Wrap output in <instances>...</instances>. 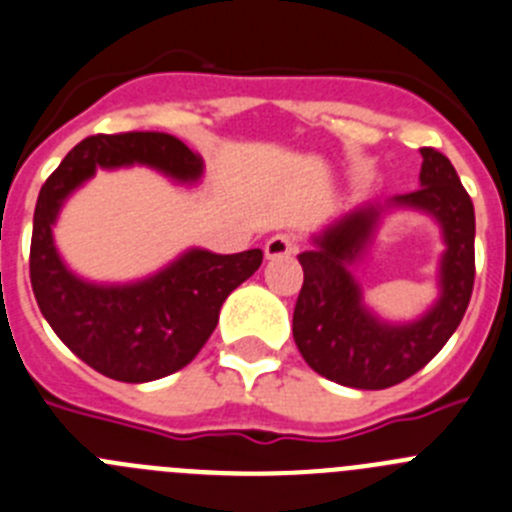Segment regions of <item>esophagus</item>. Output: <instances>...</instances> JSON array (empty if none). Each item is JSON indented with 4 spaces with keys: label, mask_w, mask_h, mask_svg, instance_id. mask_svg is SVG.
Returning <instances> with one entry per match:
<instances>
[{
    "label": "esophagus",
    "mask_w": 512,
    "mask_h": 512,
    "mask_svg": "<svg viewBox=\"0 0 512 512\" xmlns=\"http://www.w3.org/2000/svg\"><path fill=\"white\" fill-rule=\"evenodd\" d=\"M295 252V240L290 234H275L265 245L267 260H280V257H290Z\"/></svg>",
    "instance_id": "esophagus-1"
}]
</instances>
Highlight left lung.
Wrapping results in <instances>:
<instances>
[{
  "label": "left lung",
  "instance_id": "8db88e82",
  "mask_svg": "<svg viewBox=\"0 0 512 512\" xmlns=\"http://www.w3.org/2000/svg\"><path fill=\"white\" fill-rule=\"evenodd\" d=\"M419 189L366 202L333 219L300 252L303 288L293 313V338L305 364L351 389H389L432 361L460 326L475 283V209L450 159L419 148ZM394 208L432 216L443 232L438 300L414 322L391 324L374 314L350 267L373 244Z\"/></svg>",
  "mask_w": 512,
  "mask_h": 512
}]
</instances>
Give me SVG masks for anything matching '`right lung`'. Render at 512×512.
Segmentation results:
<instances>
[{"label": "right lung", "instance_id": "add662e5", "mask_svg": "<svg viewBox=\"0 0 512 512\" xmlns=\"http://www.w3.org/2000/svg\"><path fill=\"white\" fill-rule=\"evenodd\" d=\"M148 166L176 184H197L204 164L169 133L90 136L70 151L40 189L32 222L30 280L45 321L90 369L126 384H146L184 369L217 328L219 310L255 275L262 250L217 255L189 247L131 283L80 278L62 260L52 227L95 171Z\"/></svg>", "mask_w": 512, "mask_h": 512}]
</instances>
